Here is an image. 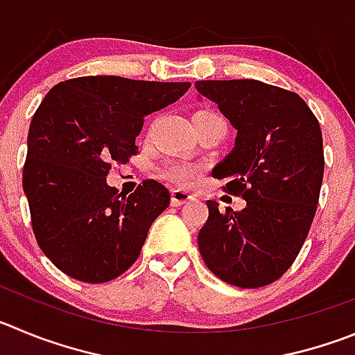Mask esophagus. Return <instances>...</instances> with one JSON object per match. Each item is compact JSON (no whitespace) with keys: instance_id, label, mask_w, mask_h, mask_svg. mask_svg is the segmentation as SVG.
<instances>
[{"instance_id":"obj_1","label":"esophagus","mask_w":355,"mask_h":355,"mask_svg":"<svg viewBox=\"0 0 355 355\" xmlns=\"http://www.w3.org/2000/svg\"><path fill=\"white\" fill-rule=\"evenodd\" d=\"M191 200H194V196L189 191H185V189H173L171 191V205L173 207H180V205L187 203Z\"/></svg>"}]
</instances>
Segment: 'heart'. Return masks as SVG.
Instances as JSON below:
<instances>
[{
    "label": "heart",
    "instance_id": "heart-1",
    "mask_svg": "<svg viewBox=\"0 0 355 355\" xmlns=\"http://www.w3.org/2000/svg\"><path fill=\"white\" fill-rule=\"evenodd\" d=\"M161 173L166 178H170V180L180 182V184H189V182L196 177V170H194L193 166H189L185 162L178 161L166 162V164L161 168Z\"/></svg>",
    "mask_w": 355,
    "mask_h": 355
}]
</instances>
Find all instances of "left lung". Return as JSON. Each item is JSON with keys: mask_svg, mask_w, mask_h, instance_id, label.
<instances>
[{"mask_svg": "<svg viewBox=\"0 0 355 355\" xmlns=\"http://www.w3.org/2000/svg\"><path fill=\"white\" fill-rule=\"evenodd\" d=\"M196 91L236 129L233 150L211 175L247 203L220 211L207 201L201 257L231 286H268L294 263L315 215L324 177L319 121L296 92L259 80H200Z\"/></svg>", "mask_w": 355, "mask_h": 355, "instance_id": "obj_1", "label": "left lung"}]
</instances>
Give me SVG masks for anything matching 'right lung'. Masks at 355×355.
<instances>
[{
	"instance_id": "right-lung-1",
	"label": "right lung",
	"mask_w": 355,
	"mask_h": 355,
	"mask_svg": "<svg viewBox=\"0 0 355 355\" xmlns=\"http://www.w3.org/2000/svg\"><path fill=\"white\" fill-rule=\"evenodd\" d=\"M189 87L96 75L61 82L43 98L29 125L22 187L36 241L62 273L103 284L138 259L170 193L145 180L124 196L107 175L112 162L137 154L144 119Z\"/></svg>"
}]
</instances>
